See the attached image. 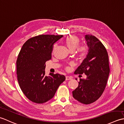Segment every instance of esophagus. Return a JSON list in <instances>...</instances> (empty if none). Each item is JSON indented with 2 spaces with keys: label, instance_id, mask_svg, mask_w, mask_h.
Here are the masks:
<instances>
[{
  "label": "esophagus",
  "instance_id": "obj_1",
  "mask_svg": "<svg viewBox=\"0 0 124 124\" xmlns=\"http://www.w3.org/2000/svg\"><path fill=\"white\" fill-rule=\"evenodd\" d=\"M71 79H72L71 77L66 76V80H71Z\"/></svg>",
  "mask_w": 124,
  "mask_h": 124
}]
</instances>
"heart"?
Wrapping results in <instances>:
<instances>
[{
  "label": "heart",
  "instance_id": "1",
  "mask_svg": "<svg viewBox=\"0 0 124 124\" xmlns=\"http://www.w3.org/2000/svg\"><path fill=\"white\" fill-rule=\"evenodd\" d=\"M65 44L70 51H74L77 49L78 56L81 59H85L87 57L89 52V47L87 44H82L78 47L80 44V39L76 36L72 35L67 37L65 41Z\"/></svg>",
  "mask_w": 124,
  "mask_h": 124
}]
</instances>
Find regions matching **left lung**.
Returning <instances> with one entry per match:
<instances>
[{
  "label": "left lung",
  "mask_w": 124,
  "mask_h": 124,
  "mask_svg": "<svg viewBox=\"0 0 124 124\" xmlns=\"http://www.w3.org/2000/svg\"><path fill=\"white\" fill-rule=\"evenodd\" d=\"M85 38L89 47V54L74 74L85 73L87 78L80 79L79 85L72 93L79 102L89 104L97 101L104 91L110 67L108 52L102 43L92 35H86Z\"/></svg>",
  "instance_id": "obj_1"
}]
</instances>
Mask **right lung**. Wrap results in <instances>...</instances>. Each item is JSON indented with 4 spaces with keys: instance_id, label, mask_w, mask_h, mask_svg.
I'll return each instance as SVG.
<instances>
[{
    "instance_id": "right-lung-1",
    "label": "right lung",
    "mask_w": 124,
    "mask_h": 124,
    "mask_svg": "<svg viewBox=\"0 0 124 124\" xmlns=\"http://www.w3.org/2000/svg\"><path fill=\"white\" fill-rule=\"evenodd\" d=\"M62 35H39L28 39L16 60L19 85L31 102L42 104L51 100L62 83L64 75L50 73L45 75V62L51 59L53 45Z\"/></svg>"
}]
</instances>
